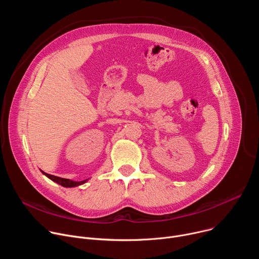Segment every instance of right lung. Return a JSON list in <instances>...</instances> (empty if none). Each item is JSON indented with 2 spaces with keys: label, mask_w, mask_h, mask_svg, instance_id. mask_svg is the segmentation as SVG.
<instances>
[{
  "label": "right lung",
  "mask_w": 259,
  "mask_h": 259,
  "mask_svg": "<svg viewBox=\"0 0 259 259\" xmlns=\"http://www.w3.org/2000/svg\"><path fill=\"white\" fill-rule=\"evenodd\" d=\"M41 172L47 176L49 179H51L52 181L60 184L61 187H64V188H76V187H79V186H82V184L86 183L88 181V179H85V180H82V181H75V180H71V179H67V178H61V177H58V176H54V175H51V174H48L44 171L41 170Z\"/></svg>",
  "instance_id": "obj_1"
}]
</instances>
